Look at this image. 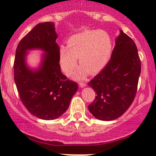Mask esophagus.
<instances>
[{"mask_svg":"<svg viewBox=\"0 0 156 156\" xmlns=\"http://www.w3.org/2000/svg\"><path fill=\"white\" fill-rule=\"evenodd\" d=\"M87 86V84L86 83H83V82H80V87L81 88H83V87H85Z\"/></svg>","mask_w":156,"mask_h":156,"instance_id":"esophagus-1","label":"esophagus"}]
</instances>
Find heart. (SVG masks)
I'll return each mask as SVG.
<instances>
[{"mask_svg":"<svg viewBox=\"0 0 156 156\" xmlns=\"http://www.w3.org/2000/svg\"><path fill=\"white\" fill-rule=\"evenodd\" d=\"M113 44L108 33L103 30H84L69 37L67 47L59 48L60 66L65 73H69L76 66L77 58L81 65L71 76L82 80L90 74H97L111 58Z\"/></svg>","mask_w":156,"mask_h":156,"instance_id":"b5f03b06","label":"heart"}]
</instances>
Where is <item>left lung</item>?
I'll use <instances>...</instances> for the list:
<instances>
[{
    "instance_id": "1",
    "label": "left lung",
    "mask_w": 156,
    "mask_h": 156,
    "mask_svg": "<svg viewBox=\"0 0 156 156\" xmlns=\"http://www.w3.org/2000/svg\"><path fill=\"white\" fill-rule=\"evenodd\" d=\"M108 64L88 85L97 94L88 106L99 120L119 118L129 108L137 92L140 74V61L135 43L119 30Z\"/></svg>"
}]
</instances>
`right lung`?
Here are the masks:
<instances>
[{"mask_svg": "<svg viewBox=\"0 0 156 156\" xmlns=\"http://www.w3.org/2000/svg\"><path fill=\"white\" fill-rule=\"evenodd\" d=\"M55 23L37 24L18 44L14 80L22 102L32 115L45 120L55 119L68 109L78 85L63 75L59 64V46ZM44 54L37 68L27 64L30 50Z\"/></svg>", "mask_w": 156, "mask_h": 156, "instance_id": "obj_1", "label": "right lung"}]
</instances>
